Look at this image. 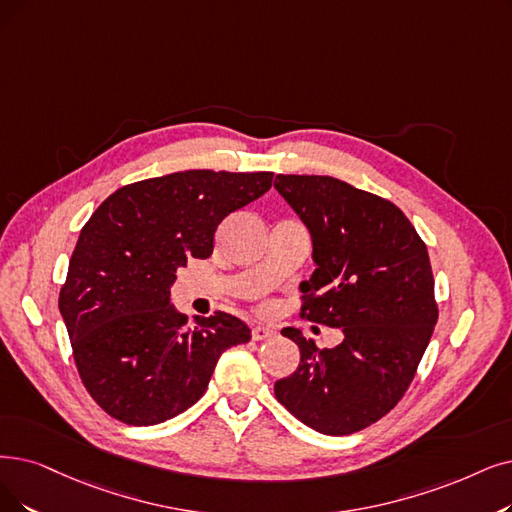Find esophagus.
Listing matches in <instances>:
<instances>
[{"instance_id": "esophagus-1", "label": "esophagus", "mask_w": 512, "mask_h": 512, "mask_svg": "<svg viewBox=\"0 0 512 512\" xmlns=\"http://www.w3.org/2000/svg\"><path fill=\"white\" fill-rule=\"evenodd\" d=\"M273 336H275V332L267 325H254L252 327V338L254 340H267V338H273Z\"/></svg>"}]
</instances>
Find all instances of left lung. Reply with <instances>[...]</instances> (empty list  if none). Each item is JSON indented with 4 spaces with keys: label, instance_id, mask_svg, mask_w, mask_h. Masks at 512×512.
<instances>
[{
    "label": "left lung",
    "instance_id": "8db88e82",
    "mask_svg": "<svg viewBox=\"0 0 512 512\" xmlns=\"http://www.w3.org/2000/svg\"><path fill=\"white\" fill-rule=\"evenodd\" d=\"M275 189L313 239L317 269L300 283V317L344 334L319 349L296 327L281 330L300 365L275 382V397L317 433L351 435L391 412L414 380L439 317L431 260L388 199L332 176L279 174Z\"/></svg>",
    "mask_w": 512,
    "mask_h": 512
}]
</instances>
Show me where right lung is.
<instances>
[{
	"label": "right lung",
	"mask_w": 512,
	"mask_h": 512,
	"mask_svg": "<svg viewBox=\"0 0 512 512\" xmlns=\"http://www.w3.org/2000/svg\"><path fill=\"white\" fill-rule=\"evenodd\" d=\"M271 182L273 172H174L117 189L84 224L58 309L79 378L109 416L151 426L182 414L218 357L252 338L229 313L189 323L170 288L189 258L212 256L218 224Z\"/></svg>",
	"instance_id": "add662e5"
}]
</instances>
